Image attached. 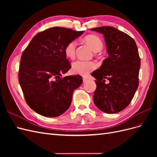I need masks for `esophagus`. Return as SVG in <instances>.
Instances as JSON below:
<instances>
[{
	"instance_id": "34e87169",
	"label": "esophagus",
	"mask_w": 157,
	"mask_h": 157,
	"mask_svg": "<svg viewBox=\"0 0 157 157\" xmlns=\"http://www.w3.org/2000/svg\"><path fill=\"white\" fill-rule=\"evenodd\" d=\"M83 82H86V81H87V80H88V78H86V77H83Z\"/></svg>"
}]
</instances>
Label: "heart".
<instances>
[{"label": "heart", "mask_w": 157, "mask_h": 157, "mask_svg": "<svg viewBox=\"0 0 157 157\" xmlns=\"http://www.w3.org/2000/svg\"><path fill=\"white\" fill-rule=\"evenodd\" d=\"M84 40L91 47L94 52H98L103 48V42L99 36L94 35H89L84 37ZM77 41L73 40L67 44L65 47V53L68 58L73 59L75 57ZM97 67L96 63L92 61L77 60L72 63V71L75 74L86 75L90 71Z\"/></svg>", "instance_id": "heart-1"}]
</instances>
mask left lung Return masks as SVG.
<instances>
[{
    "label": "left lung",
    "mask_w": 157,
    "mask_h": 157,
    "mask_svg": "<svg viewBox=\"0 0 157 157\" xmlns=\"http://www.w3.org/2000/svg\"><path fill=\"white\" fill-rule=\"evenodd\" d=\"M90 30L103 35L109 54L100 68L91 74L97 86L94 102L103 112L117 113L129 105L138 87V50L130 36L115 27L103 26Z\"/></svg>",
    "instance_id": "left-lung-1"
}]
</instances>
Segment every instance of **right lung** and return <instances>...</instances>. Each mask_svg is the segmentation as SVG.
I'll use <instances>...</instances> for the list:
<instances>
[{"mask_svg": "<svg viewBox=\"0 0 157 157\" xmlns=\"http://www.w3.org/2000/svg\"><path fill=\"white\" fill-rule=\"evenodd\" d=\"M83 33L50 28L33 37L22 53L19 82L27 105L38 114L58 117L71 105L73 91L82 78L78 75L62 77L71 67L65 47Z\"/></svg>", "mask_w": 157, "mask_h": 157, "instance_id": "right-lung-1", "label": "right lung"}]
</instances>
